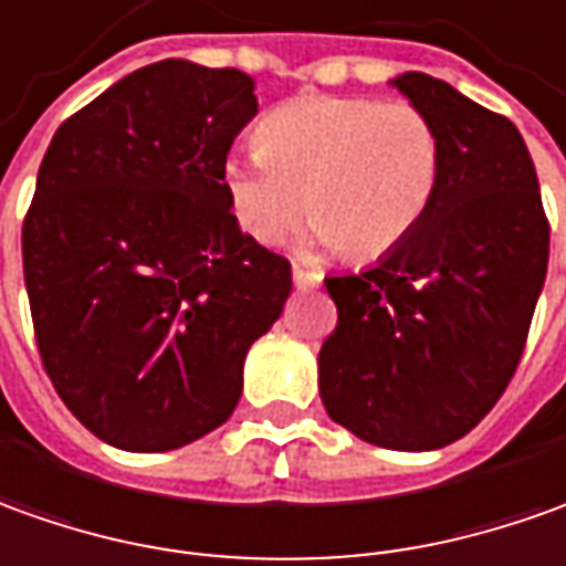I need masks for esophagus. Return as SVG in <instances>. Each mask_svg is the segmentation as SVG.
Returning <instances> with one entry per match:
<instances>
[{
    "mask_svg": "<svg viewBox=\"0 0 566 566\" xmlns=\"http://www.w3.org/2000/svg\"><path fill=\"white\" fill-rule=\"evenodd\" d=\"M318 282H322V275H318V272H313V269L294 266V284H297V287H315Z\"/></svg>",
    "mask_w": 566,
    "mask_h": 566,
    "instance_id": "34e87169",
    "label": "esophagus"
}]
</instances>
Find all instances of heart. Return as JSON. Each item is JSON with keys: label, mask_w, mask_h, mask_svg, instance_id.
Listing matches in <instances>:
<instances>
[{"label": "heart", "mask_w": 566, "mask_h": 566, "mask_svg": "<svg viewBox=\"0 0 566 566\" xmlns=\"http://www.w3.org/2000/svg\"><path fill=\"white\" fill-rule=\"evenodd\" d=\"M253 145L226 160L241 229L272 244L306 201L315 241L353 263L396 251L428 217L443 176L440 133L412 102L306 95L266 114Z\"/></svg>", "instance_id": "heart-1"}]
</instances>
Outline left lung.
<instances>
[{"label": "left lung", "instance_id": "1", "mask_svg": "<svg viewBox=\"0 0 566 566\" xmlns=\"http://www.w3.org/2000/svg\"><path fill=\"white\" fill-rule=\"evenodd\" d=\"M394 86L443 142L428 217L396 251L325 287L337 328L318 349V394L365 443L428 452L474 430L524 353L548 269V219L517 126L443 80Z\"/></svg>", "mask_w": 566, "mask_h": 566}]
</instances>
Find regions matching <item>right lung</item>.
<instances>
[{"instance_id": "obj_1", "label": "right lung", "mask_w": 566, "mask_h": 566, "mask_svg": "<svg viewBox=\"0 0 566 566\" xmlns=\"http://www.w3.org/2000/svg\"><path fill=\"white\" fill-rule=\"evenodd\" d=\"M253 80L167 57L57 126L24 217L45 375L98 440L167 452L229 421L291 263L241 232L226 157Z\"/></svg>"}]
</instances>
